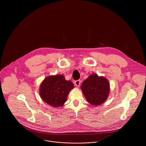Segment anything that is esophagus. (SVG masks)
Returning <instances> with one entry per match:
<instances>
[{"label": "esophagus", "instance_id": "34e87169", "mask_svg": "<svg viewBox=\"0 0 146 146\" xmlns=\"http://www.w3.org/2000/svg\"><path fill=\"white\" fill-rule=\"evenodd\" d=\"M80 80H76V81L75 82V85L77 86H79V85H80Z\"/></svg>", "mask_w": 146, "mask_h": 146}]
</instances>
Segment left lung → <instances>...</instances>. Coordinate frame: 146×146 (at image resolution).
Here are the masks:
<instances>
[{
    "label": "left lung",
    "instance_id": "8db88e82",
    "mask_svg": "<svg viewBox=\"0 0 146 146\" xmlns=\"http://www.w3.org/2000/svg\"><path fill=\"white\" fill-rule=\"evenodd\" d=\"M81 89L86 101L96 106L103 104L107 98L110 84L104 77L93 74L84 81Z\"/></svg>",
    "mask_w": 146,
    "mask_h": 146
}]
</instances>
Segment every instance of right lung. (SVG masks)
I'll use <instances>...</instances> for the list:
<instances>
[{
  "instance_id": "1",
  "label": "right lung",
  "mask_w": 146,
  "mask_h": 146,
  "mask_svg": "<svg viewBox=\"0 0 146 146\" xmlns=\"http://www.w3.org/2000/svg\"><path fill=\"white\" fill-rule=\"evenodd\" d=\"M74 86L73 83L66 80L62 75L49 76L41 84L39 93L45 103L58 107L66 102L68 93Z\"/></svg>"
}]
</instances>
